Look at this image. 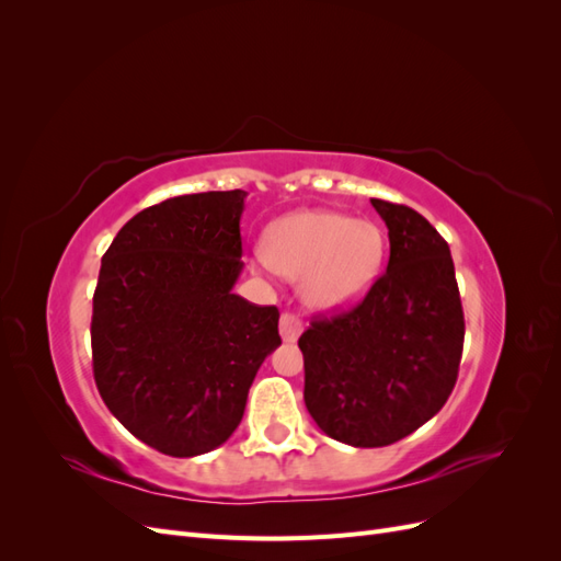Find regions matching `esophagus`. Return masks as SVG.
I'll return each instance as SVG.
<instances>
[{
  "mask_svg": "<svg viewBox=\"0 0 561 561\" xmlns=\"http://www.w3.org/2000/svg\"><path fill=\"white\" fill-rule=\"evenodd\" d=\"M304 330V322L295 313H283L280 316V336L283 342H297L299 334Z\"/></svg>",
  "mask_w": 561,
  "mask_h": 561,
  "instance_id": "esophagus-1",
  "label": "esophagus"
}]
</instances>
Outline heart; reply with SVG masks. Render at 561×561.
<instances>
[{"instance_id": "b5f03b06", "label": "heart", "mask_w": 561, "mask_h": 561, "mask_svg": "<svg viewBox=\"0 0 561 561\" xmlns=\"http://www.w3.org/2000/svg\"><path fill=\"white\" fill-rule=\"evenodd\" d=\"M386 257V233L371 219L332 210L287 215L266 231L264 260L287 278H301L311 309L339 311L375 285Z\"/></svg>"}]
</instances>
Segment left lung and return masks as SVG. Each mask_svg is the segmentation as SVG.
I'll return each mask as SVG.
<instances>
[{
    "mask_svg": "<svg viewBox=\"0 0 561 561\" xmlns=\"http://www.w3.org/2000/svg\"><path fill=\"white\" fill-rule=\"evenodd\" d=\"M371 206L388 227L386 271L360 304L299 336L307 410L351 447L393 445L443 410L466 334L447 241L412 208Z\"/></svg>",
    "mask_w": 561,
    "mask_h": 561,
    "instance_id": "1",
    "label": "left lung"
}]
</instances>
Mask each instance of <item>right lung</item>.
I'll use <instances>...</instances> for the list:
<instances>
[{"instance_id": "right-lung-1", "label": "right lung", "mask_w": 561, "mask_h": 561, "mask_svg": "<svg viewBox=\"0 0 561 561\" xmlns=\"http://www.w3.org/2000/svg\"><path fill=\"white\" fill-rule=\"evenodd\" d=\"M248 192L186 194L145 208L103 254L93 295V377L107 410L168 456L231 437L248 390L280 346L278 309L233 295Z\"/></svg>"}]
</instances>
